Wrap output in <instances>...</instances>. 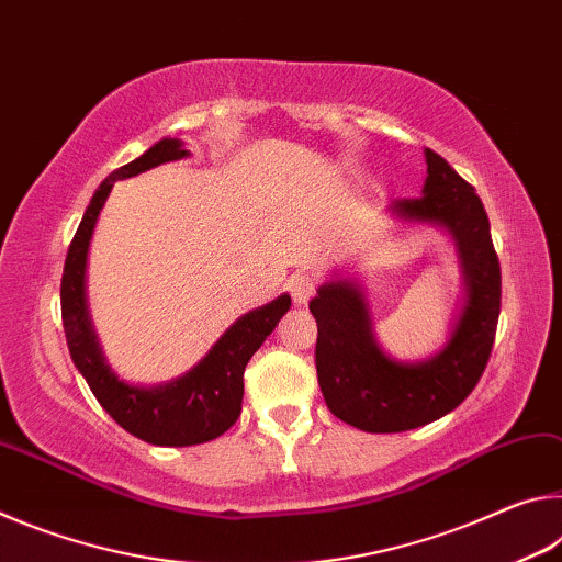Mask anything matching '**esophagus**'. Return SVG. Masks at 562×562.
Masks as SVG:
<instances>
[{
    "mask_svg": "<svg viewBox=\"0 0 562 562\" xmlns=\"http://www.w3.org/2000/svg\"><path fill=\"white\" fill-rule=\"evenodd\" d=\"M315 290H317V280L312 278L310 272H297L288 280V292L292 294V300L300 304L307 302L312 294H315Z\"/></svg>",
    "mask_w": 562,
    "mask_h": 562,
    "instance_id": "1",
    "label": "esophagus"
}]
</instances>
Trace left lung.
I'll return each instance as SVG.
<instances>
[{
  "mask_svg": "<svg viewBox=\"0 0 562 562\" xmlns=\"http://www.w3.org/2000/svg\"><path fill=\"white\" fill-rule=\"evenodd\" d=\"M424 195L404 198L394 211L449 227L465 274V307L449 345L422 364H398L379 351L369 331L361 292L349 282L322 284L310 312L317 319L315 364L327 408L369 434L418 429L453 412L488 364L501 315V265L488 215L475 188L426 148Z\"/></svg>",
  "mask_w": 562,
  "mask_h": 562,
  "instance_id": "left-lung-1",
  "label": "left lung"
}]
</instances>
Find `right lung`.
Segmentation results:
<instances>
[{"mask_svg": "<svg viewBox=\"0 0 562 562\" xmlns=\"http://www.w3.org/2000/svg\"><path fill=\"white\" fill-rule=\"evenodd\" d=\"M183 156H188V150L180 148V140L164 138L140 158L113 170L93 193L81 217L79 231L66 252L61 274V322L76 369L121 429L156 446H195L213 441L231 429L243 412L245 364L290 310V297L282 294L265 307L247 312L215 341L201 364L166 386H128L119 382L103 364L97 337L89 325L87 300H83V270H87L93 225L116 180L138 176L148 168Z\"/></svg>", "mask_w": 562, "mask_h": 562, "instance_id": "1", "label": "right lung"}]
</instances>
